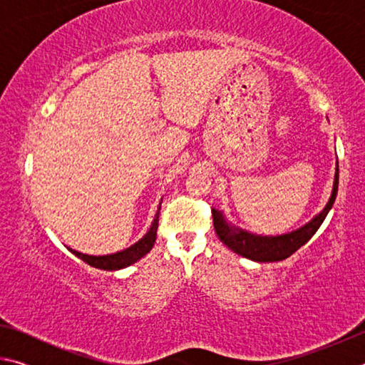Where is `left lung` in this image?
Instances as JSON below:
<instances>
[{
  "label": "left lung",
  "mask_w": 365,
  "mask_h": 365,
  "mask_svg": "<svg viewBox=\"0 0 365 365\" xmlns=\"http://www.w3.org/2000/svg\"><path fill=\"white\" fill-rule=\"evenodd\" d=\"M338 193V163H336V174H335V183H333V191L330 196V201L322 212H320L316 219H312L309 224L301 227L299 230L282 235V237H256L248 232L238 230L235 227H228L227 222L222 217V214L212 209V222L214 228L220 242L227 245L233 252L237 255L248 257L251 261L256 262H277L283 261L298 251L302 245H306L309 240L314 237V233L319 230L322 225L327 214L335 202V197Z\"/></svg>",
  "instance_id": "left-lung-1"
}]
</instances>
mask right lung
<instances>
[{
  "instance_id": "right-lung-1",
  "label": "right lung",
  "mask_w": 365,
  "mask_h": 365,
  "mask_svg": "<svg viewBox=\"0 0 365 365\" xmlns=\"http://www.w3.org/2000/svg\"><path fill=\"white\" fill-rule=\"evenodd\" d=\"M159 209H158L156 217H154L150 232L145 235V238H141L138 243H135L133 246H130V248L119 251V252H114V255H108V256H88V255H82V252L73 251V250H71V251L77 257L82 259L83 262L91 265V267H96L101 270H119L123 267H128V265H132L133 262H137L138 259L148 255V252H150L154 246V242H156L158 224H159Z\"/></svg>"
}]
</instances>
